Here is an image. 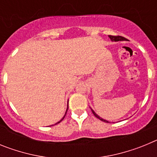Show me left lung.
I'll return each instance as SVG.
<instances>
[{"mask_svg":"<svg viewBox=\"0 0 157 157\" xmlns=\"http://www.w3.org/2000/svg\"><path fill=\"white\" fill-rule=\"evenodd\" d=\"M109 37L111 38V40L112 41H126V38L124 37H122V36H120V35H118V36H114V35H109ZM91 111H92L93 112V114L94 115V116H96V117L98 118V119H99L100 120H101V121H103V122H105V123H109V121H107V120H103L102 118H101L100 116H98V115L96 114L95 112H94V111L93 110V109H91Z\"/></svg>","mask_w":157,"mask_h":157,"instance_id":"1","label":"left lung"}]
</instances>
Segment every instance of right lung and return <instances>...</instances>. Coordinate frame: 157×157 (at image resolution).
I'll list each match as a JSON object with an SVG mask.
<instances>
[{
	"mask_svg": "<svg viewBox=\"0 0 157 157\" xmlns=\"http://www.w3.org/2000/svg\"><path fill=\"white\" fill-rule=\"evenodd\" d=\"M67 109H68V105H67V110H66V113H65L64 116H63V118H62V120H60V121H59V122H58V123H56V124H57V123H60V122H61V121H62V120H63V119H64L65 116H66V114H67ZM56 124H55V125H56Z\"/></svg>",
	"mask_w": 157,
	"mask_h": 157,
	"instance_id": "add662e5",
	"label": "right lung"
}]
</instances>
